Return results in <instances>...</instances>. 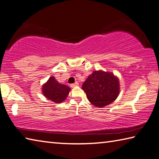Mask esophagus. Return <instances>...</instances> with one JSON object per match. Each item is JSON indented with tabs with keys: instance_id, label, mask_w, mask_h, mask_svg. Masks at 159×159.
Returning a JSON list of instances; mask_svg holds the SVG:
<instances>
[{
	"instance_id": "34e87169",
	"label": "esophagus",
	"mask_w": 159,
	"mask_h": 159,
	"mask_svg": "<svg viewBox=\"0 0 159 159\" xmlns=\"http://www.w3.org/2000/svg\"><path fill=\"white\" fill-rule=\"evenodd\" d=\"M78 85H79V83H78L77 82H76L75 83H74V84H72L70 85V87H71L72 88H75V87H77Z\"/></svg>"
}]
</instances>
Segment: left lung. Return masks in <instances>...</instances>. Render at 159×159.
Returning <instances> with one entry per match:
<instances>
[{
  "instance_id": "1",
  "label": "left lung",
  "mask_w": 159,
  "mask_h": 159,
  "mask_svg": "<svg viewBox=\"0 0 159 159\" xmlns=\"http://www.w3.org/2000/svg\"><path fill=\"white\" fill-rule=\"evenodd\" d=\"M82 89L91 104L101 108L117 98L120 91L119 78L111 72L94 70L83 83Z\"/></svg>"
}]
</instances>
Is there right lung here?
<instances>
[{
    "label": "right lung",
    "mask_w": 159,
    "mask_h": 159,
    "mask_svg": "<svg viewBox=\"0 0 159 159\" xmlns=\"http://www.w3.org/2000/svg\"><path fill=\"white\" fill-rule=\"evenodd\" d=\"M70 88L60 84L54 76L50 77L47 82L42 86V92L44 96L55 103H61L66 99Z\"/></svg>",
    "instance_id": "obj_1"
}]
</instances>
